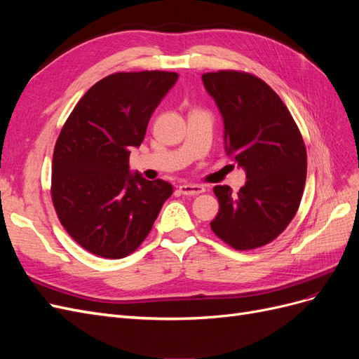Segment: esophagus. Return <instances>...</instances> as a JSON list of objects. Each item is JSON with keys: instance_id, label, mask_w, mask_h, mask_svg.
I'll return each mask as SVG.
<instances>
[{"instance_id": "34e87169", "label": "esophagus", "mask_w": 359, "mask_h": 359, "mask_svg": "<svg viewBox=\"0 0 359 359\" xmlns=\"http://www.w3.org/2000/svg\"><path fill=\"white\" fill-rule=\"evenodd\" d=\"M180 191L186 196H194V194H201L205 191L203 186H199V184H181Z\"/></svg>"}]
</instances>
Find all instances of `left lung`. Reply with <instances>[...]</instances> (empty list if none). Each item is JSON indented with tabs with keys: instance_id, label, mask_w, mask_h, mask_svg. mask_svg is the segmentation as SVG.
I'll list each match as a JSON object with an SVG mask.
<instances>
[{
	"instance_id": "left-lung-1",
	"label": "left lung",
	"mask_w": 359,
	"mask_h": 359,
	"mask_svg": "<svg viewBox=\"0 0 359 359\" xmlns=\"http://www.w3.org/2000/svg\"><path fill=\"white\" fill-rule=\"evenodd\" d=\"M202 81L223 116L226 153L247 177L236 194L229 186L214 187L220 210L211 229L235 250L262 247L286 229L299 208L306 145L283 100L257 76L219 70L203 73Z\"/></svg>"
}]
</instances>
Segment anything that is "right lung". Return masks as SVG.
<instances>
[{
  "label": "right lung",
  "instance_id": "right-lung-1",
  "mask_svg": "<svg viewBox=\"0 0 359 359\" xmlns=\"http://www.w3.org/2000/svg\"><path fill=\"white\" fill-rule=\"evenodd\" d=\"M173 72H118L93 85L57 139L52 202L64 229L86 252L121 259L144 243L173 189L130 173L151 115L175 85Z\"/></svg>",
  "mask_w": 359,
  "mask_h": 359
}]
</instances>
